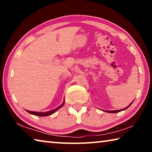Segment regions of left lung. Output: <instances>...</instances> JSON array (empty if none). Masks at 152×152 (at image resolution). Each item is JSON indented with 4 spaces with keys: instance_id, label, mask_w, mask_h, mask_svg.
<instances>
[{
    "instance_id": "8db88e82",
    "label": "left lung",
    "mask_w": 152,
    "mask_h": 152,
    "mask_svg": "<svg viewBox=\"0 0 152 152\" xmlns=\"http://www.w3.org/2000/svg\"><path fill=\"white\" fill-rule=\"evenodd\" d=\"M133 102H132V103H131V104H129L127 107H125V109H121V110H102V111H104V112L105 111V112H107V113H119V112H121V110H123L127 109V108L129 107H130V105L133 103Z\"/></svg>"
}]
</instances>
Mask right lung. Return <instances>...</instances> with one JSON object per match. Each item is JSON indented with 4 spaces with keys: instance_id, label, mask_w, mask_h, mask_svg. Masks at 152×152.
Instances as JSON below:
<instances>
[{
    "instance_id": "add662e5",
    "label": "right lung",
    "mask_w": 152,
    "mask_h": 152,
    "mask_svg": "<svg viewBox=\"0 0 152 152\" xmlns=\"http://www.w3.org/2000/svg\"><path fill=\"white\" fill-rule=\"evenodd\" d=\"M64 101L62 102V104H61V105H60V106L58 107L57 108H56L55 109H53V110H49V111H47V112H35V111H31V110H25L27 113H30V114L31 115H35V116H39V117H46V116H49V115H51L53 114V113H56V111H57L58 110H59L60 109V108L63 106L64 102H65V101H64Z\"/></svg>"
}]
</instances>
